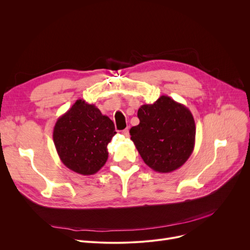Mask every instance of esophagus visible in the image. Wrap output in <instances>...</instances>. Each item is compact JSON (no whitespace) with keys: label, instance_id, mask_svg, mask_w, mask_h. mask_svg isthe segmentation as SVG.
<instances>
[{"label":"esophagus","instance_id":"1","mask_svg":"<svg viewBox=\"0 0 250 250\" xmlns=\"http://www.w3.org/2000/svg\"><path fill=\"white\" fill-rule=\"evenodd\" d=\"M122 134L125 136V137H128L129 136V134H128V128H125L124 130H122Z\"/></svg>","mask_w":250,"mask_h":250}]
</instances>
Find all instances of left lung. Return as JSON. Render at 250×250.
<instances>
[{
  "label": "left lung",
  "mask_w": 250,
  "mask_h": 250,
  "mask_svg": "<svg viewBox=\"0 0 250 250\" xmlns=\"http://www.w3.org/2000/svg\"><path fill=\"white\" fill-rule=\"evenodd\" d=\"M140 124L129 129L130 140L154 171L169 173L185 164L195 144V124L190 110L162 95L138 110Z\"/></svg>",
  "instance_id": "1"
}]
</instances>
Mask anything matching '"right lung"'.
<instances>
[{"mask_svg":"<svg viewBox=\"0 0 250 250\" xmlns=\"http://www.w3.org/2000/svg\"><path fill=\"white\" fill-rule=\"evenodd\" d=\"M115 134L108 116L94 104L79 99L58 118L52 137L65 167L78 174L92 175L106 163L107 145Z\"/></svg>","mask_w":250,"mask_h":250,"instance_id":"right-lung-1","label":"right lung"}]
</instances>
